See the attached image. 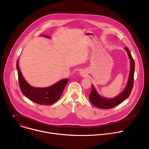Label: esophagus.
Instances as JSON below:
<instances>
[{
    "label": "esophagus",
    "mask_w": 149,
    "mask_h": 149,
    "mask_svg": "<svg viewBox=\"0 0 149 149\" xmlns=\"http://www.w3.org/2000/svg\"><path fill=\"white\" fill-rule=\"evenodd\" d=\"M80 75H81V76L85 77V76H86V75H87V73L86 72V71H81V72H80Z\"/></svg>",
    "instance_id": "34e87169"
}]
</instances>
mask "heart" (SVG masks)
<instances>
[{"mask_svg": "<svg viewBox=\"0 0 149 149\" xmlns=\"http://www.w3.org/2000/svg\"><path fill=\"white\" fill-rule=\"evenodd\" d=\"M63 64H61V66H60V68H61V69H62V68H63Z\"/></svg>", "mask_w": 149, "mask_h": 149, "instance_id": "b5f03b06", "label": "heart"}]
</instances>
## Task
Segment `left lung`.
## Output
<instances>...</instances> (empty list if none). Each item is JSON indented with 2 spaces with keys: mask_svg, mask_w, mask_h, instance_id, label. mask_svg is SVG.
Instances as JSON below:
<instances>
[{
  "mask_svg": "<svg viewBox=\"0 0 149 149\" xmlns=\"http://www.w3.org/2000/svg\"><path fill=\"white\" fill-rule=\"evenodd\" d=\"M124 48L127 51V53H128L129 58L131 60V69L128 83H127L126 88L122 93L119 94L116 97L112 99H106L101 97L97 94V91H95V89L93 86V85H92L91 93L89 95V99L92 102V104L97 107L102 109H109L113 108L116 107V106L118 105V104H120V103H121L125 99L128 98L131 94L134 84V73L135 63L129 49L126 47H125Z\"/></svg>",
  "mask_w": 149,
  "mask_h": 149,
  "instance_id": "obj_1",
  "label": "left lung"
}]
</instances>
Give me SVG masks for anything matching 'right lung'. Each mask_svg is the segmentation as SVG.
<instances>
[{
	"instance_id": "add662e5",
	"label": "right lung",
	"mask_w": 149,
	"mask_h": 149,
	"mask_svg": "<svg viewBox=\"0 0 149 149\" xmlns=\"http://www.w3.org/2000/svg\"><path fill=\"white\" fill-rule=\"evenodd\" d=\"M44 36L49 38L48 36ZM16 68L17 70L19 87L21 91L28 99L40 105H49L58 101L69 81L68 79H63L47 88H34L29 86L24 78L20 72L17 61L16 62Z\"/></svg>"
}]
</instances>
